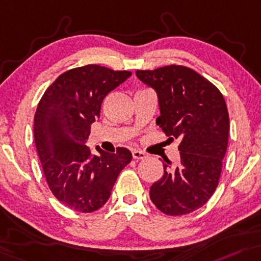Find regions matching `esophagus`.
Returning <instances> with one entry per match:
<instances>
[{
	"mask_svg": "<svg viewBox=\"0 0 261 261\" xmlns=\"http://www.w3.org/2000/svg\"><path fill=\"white\" fill-rule=\"evenodd\" d=\"M133 158L136 159V161H139V159H143V158H146V153L141 152V150H134Z\"/></svg>",
	"mask_w": 261,
	"mask_h": 261,
	"instance_id": "esophagus-1",
	"label": "esophagus"
}]
</instances>
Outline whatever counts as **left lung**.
I'll return each mask as SVG.
<instances>
[{
    "instance_id": "8db88e82",
    "label": "left lung",
    "mask_w": 261,
    "mask_h": 261,
    "mask_svg": "<svg viewBox=\"0 0 261 261\" xmlns=\"http://www.w3.org/2000/svg\"><path fill=\"white\" fill-rule=\"evenodd\" d=\"M137 77L158 93L156 125L180 140V159H164V175L152 185L150 200L166 215H186L203 206L220 180L228 143L230 119L215 85L184 65L137 70Z\"/></svg>"
}]
</instances>
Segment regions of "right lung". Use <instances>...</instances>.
<instances>
[{"instance_id":"add662e5","label":"right lung","mask_w":261,"mask_h":261,"mask_svg":"<svg viewBox=\"0 0 261 261\" xmlns=\"http://www.w3.org/2000/svg\"><path fill=\"white\" fill-rule=\"evenodd\" d=\"M130 76L131 71L89 64L64 71L41 97L34 118L37 154L49 190L68 208L92 213L105 205L133 159L125 147L92 155L86 146L105 97Z\"/></svg>"}]
</instances>
